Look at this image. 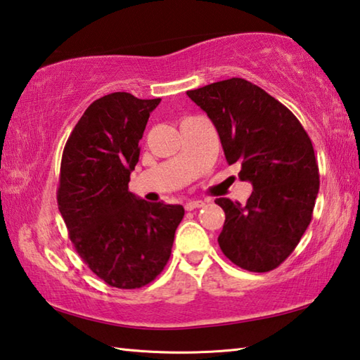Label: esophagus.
<instances>
[{"label": "esophagus", "mask_w": 360, "mask_h": 360, "mask_svg": "<svg viewBox=\"0 0 360 360\" xmlns=\"http://www.w3.org/2000/svg\"><path fill=\"white\" fill-rule=\"evenodd\" d=\"M205 206V201H201V200H191V201H187L186 202V211H193V209H198V207H202Z\"/></svg>", "instance_id": "1"}]
</instances>
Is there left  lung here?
Segmentation results:
<instances>
[{
    "label": "left lung",
    "instance_id": "1",
    "mask_svg": "<svg viewBox=\"0 0 360 360\" xmlns=\"http://www.w3.org/2000/svg\"><path fill=\"white\" fill-rule=\"evenodd\" d=\"M217 129L228 165L252 182L245 205L228 198L219 245L250 272H269L290 257L310 225L319 173L310 136L283 103L244 78L187 91Z\"/></svg>",
    "mask_w": 360,
    "mask_h": 360
}]
</instances>
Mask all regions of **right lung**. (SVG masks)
Masks as SVG:
<instances>
[{
	"label": "right lung",
	"instance_id": "obj_1",
	"mask_svg": "<svg viewBox=\"0 0 360 360\" xmlns=\"http://www.w3.org/2000/svg\"><path fill=\"white\" fill-rule=\"evenodd\" d=\"M160 99L112 93L94 101L63 151L58 207L77 253L97 277L141 288L168 263L181 205L148 202L129 192L139 141Z\"/></svg>",
	"mask_w": 360,
	"mask_h": 360
}]
</instances>
